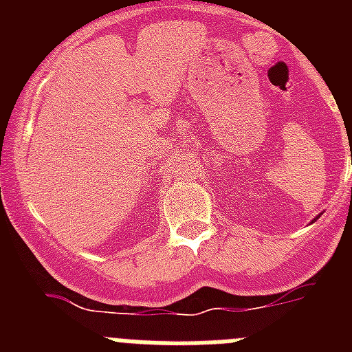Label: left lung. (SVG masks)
<instances>
[{
	"instance_id": "1",
	"label": "left lung",
	"mask_w": 352,
	"mask_h": 352,
	"mask_svg": "<svg viewBox=\"0 0 352 352\" xmlns=\"http://www.w3.org/2000/svg\"><path fill=\"white\" fill-rule=\"evenodd\" d=\"M314 220H316V219H314Z\"/></svg>"
}]
</instances>
